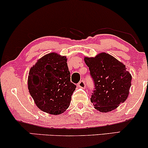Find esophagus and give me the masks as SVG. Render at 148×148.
Masks as SVG:
<instances>
[{
  "mask_svg": "<svg viewBox=\"0 0 148 148\" xmlns=\"http://www.w3.org/2000/svg\"><path fill=\"white\" fill-rule=\"evenodd\" d=\"M86 83H85V81L84 80H81V81H79V83L78 84V86H79V88H84L86 87Z\"/></svg>",
  "mask_w": 148,
  "mask_h": 148,
  "instance_id": "34e87169",
  "label": "esophagus"
}]
</instances>
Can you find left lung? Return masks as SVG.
Instances as JSON below:
<instances>
[{
	"instance_id": "1",
	"label": "left lung",
	"mask_w": 148,
	"mask_h": 148,
	"mask_svg": "<svg viewBox=\"0 0 148 148\" xmlns=\"http://www.w3.org/2000/svg\"><path fill=\"white\" fill-rule=\"evenodd\" d=\"M84 60L94 81L95 90L90 101L95 108L107 113L125 102L132 79L125 64L106 53H100L95 57H85Z\"/></svg>"
}]
</instances>
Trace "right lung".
Returning <instances> with one entry per match:
<instances>
[{
  "label": "right lung",
  "mask_w": 148,
  "mask_h": 148,
  "mask_svg": "<svg viewBox=\"0 0 148 148\" xmlns=\"http://www.w3.org/2000/svg\"><path fill=\"white\" fill-rule=\"evenodd\" d=\"M67 58L50 53L37 61L29 71L28 88L42 111L60 115L68 108L76 86L70 81Z\"/></svg>",
  "instance_id": "obj_1"
}]
</instances>
